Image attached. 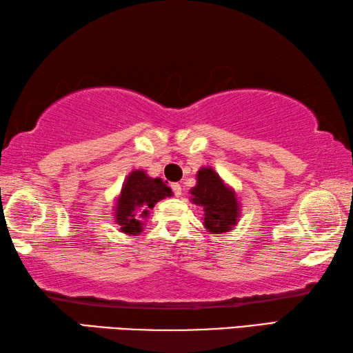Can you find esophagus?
<instances>
[{"label":"esophagus","mask_w":353,"mask_h":353,"mask_svg":"<svg viewBox=\"0 0 353 353\" xmlns=\"http://www.w3.org/2000/svg\"><path fill=\"white\" fill-rule=\"evenodd\" d=\"M171 188H172V191H174V196H177V197L182 196V185L181 183H172Z\"/></svg>","instance_id":"obj_1"}]
</instances>
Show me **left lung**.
Returning a JSON list of instances; mask_svg holds the SVG:
<instances>
[{
    "label": "left lung",
    "mask_w": 353,
    "mask_h": 353,
    "mask_svg": "<svg viewBox=\"0 0 353 353\" xmlns=\"http://www.w3.org/2000/svg\"><path fill=\"white\" fill-rule=\"evenodd\" d=\"M191 194V202L203 210V225L210 233H227L238 223L241 211L234 190L211 166L197 171V183Z\"/></svg>",
    "instance_id": "obj_1"
}]
</instances>
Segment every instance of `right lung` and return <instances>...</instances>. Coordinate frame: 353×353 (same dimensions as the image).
I'll list each match as a JSON object with an SVG mask.
<instances>
[{
	"label": "right lung",
	"mask_w": 353,
	"mask_h": 353,
	"mask_svg": "<svg viewBox=\"0 0 353 353\" xmlns=\"http://www.w3.org/2000/svg\"><path fill=\"white\" fill-rule=\"evenodd\" d=\"M172 196L170 187L162 179H152L143 170H134L121 187L120 196L115 203V223L120 232L137 236L143 232V221L150 214V208L165 197Z\"/></svg>",
	"instance_id": "1"
}]
</instances>
